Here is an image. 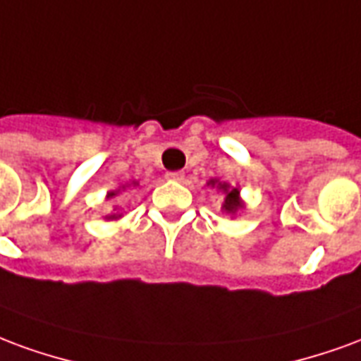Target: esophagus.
I'll return each mask as SVG.
<instances>
[{"instance_id":"34e87169","label":"esophagus","mask_w":361,"mask_h":361,"mask_svg":"<svg viewBox=\"0 0 361 361\" xmlns=\"http://www.w3.org/2000/svg\"><path fill=\"white\" fill-rule=\"evenodd\" d=\"M167 178H171V180H184V173L183 171H171V173H167Z\"/></svg>"}]
</instances>
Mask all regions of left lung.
<instances>
[{
  "label": "left lung",
  "mask_w": 361,
  "mask_h": 361,
  "mask_svg": "<svg viewBox=\"0 0 361 361\" xmlns=\"http://www.w3.org/2000/svg\"><path fill=\"white\" fill-rule=\"evenodd\" d=\"M217 183V180H209V184H215ZM219 188L221 190H225V194H227V196H225V204H223V209H225V212L227 213H235L236 209H240L242 207V202H240V198H238V190H236V188H228V184H221L219 183Z\"/></svg>",
  "instance_id": "1"
}]
</instances>
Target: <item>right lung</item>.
Masks as SVG:
<instances>
[{"label": "right lung", "instance_id": "obj_1", "mask_svg": "<svg viewBox=\"0 0 361 361\" xmlns=\"http://www.w3.org/2000/svg\"><path fill=\"white\" fill-rule=\"evenodd\" d=\"M115 194H117V192H109V194H107V198H115ZM115 209H119V207L115 206ZM117 217H119V215H109L107 219H117Z\"/></svg>", "mask_w": 361, "mask_h": 361}]
</instances>
